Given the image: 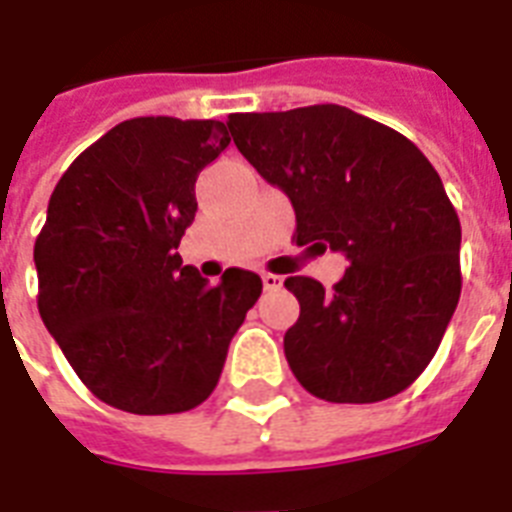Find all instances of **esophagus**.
I'll use <instances>...</instances> for the list:
<instances>
[{
  "label": "esophagus",
  "instance_id": "34e87169",
  "mask_svg": "<svg viewBox=\"0 0 512 512\" xmlns=\"http://www.w3.org/2000/svg\"><path fill=\"white\" fill-rule=\"evenodd\" d=\"M263 286L265 292H278L284 286V278L276 276V273H263Z\"/></svg>",
  "mask_w": 512,
  "mask_h": 512
}]
</instances>
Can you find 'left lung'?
<instances>
[{
  "label": "left lung",
  "mask_w": 512,
  "mask_h": 512,
  "mask_svg": "<svg viewBox=\"0 0 512 512\" xmlns=\"http://www.w3.org/2000/svg\"><path fill=\"white\" fill-rule=\"evenodd\" d=\"M228 131L292 199L299 247L344 252L334 289L286 278L289 368L326 402L389 400L426 371L460 299V220L413 141L350 107L236 112Z\"/></svg>",
  "instance_id": "left-lung-1"
}]
</instances>
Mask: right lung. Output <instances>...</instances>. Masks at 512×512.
<instances>
[{"label": "right lung", "mask_w": 512, "mask_h": 512, "mask_svg": "<svg viewBox=\"0 0 512 512\" xmlns=\"http://www.w3.org/2000/svg\"><path fill=\"white\" fill-rule=\"evenodd\" d=\"M228 144L220 120H123L49 197L33 247L41 321L86 389L118 410L202 405L263 292L242 268L213 286L176 252L197 213V176Z\"/></svg>", "instance_id": "1"}]
</instances>
